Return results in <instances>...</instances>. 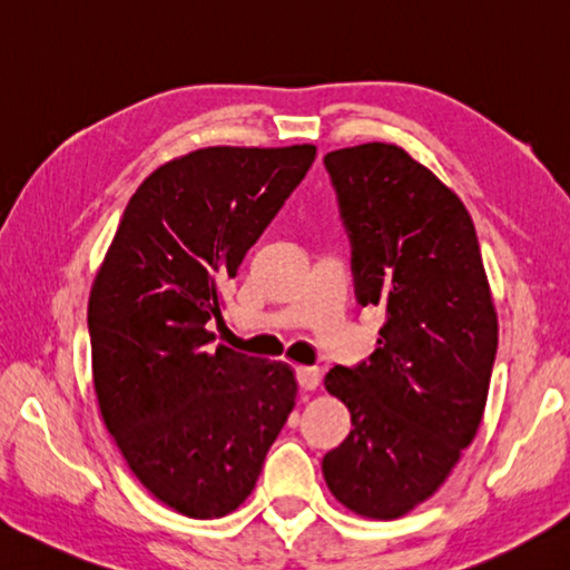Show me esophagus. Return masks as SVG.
Here are the masks:
<instances>
[{
  "instance_id": "34e87169",
  "label": "esophagus",
  "mask_w": 570,
  "mask_h": 570,
  "mask_svg": "<svg viewBox=\"0 0 570 570\" xmlns=\"http://www.w3.org/2000/svg\"><path fill=\"white\" fill-rule=\"evenodd\" d=\"M296 383L301 390H316L321 383V371H316V367H296Z\"/></svg>"
}]
</instances>
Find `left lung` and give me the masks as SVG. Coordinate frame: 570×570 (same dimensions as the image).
I'll use <instances>...</instances> for the list:
<instances>
[{
	"label": "left lung",
	"instance_id": "left-lung-1",
	"mask_svg": "<svg viewBox=\"0 0 570 570\" xmlns=\"http://www.w3.org/2000/svg\"><path fill=\"white\" fill-rule=\"evenodd\" d=\"M351 242L361 306H381L377 348L331 367L351 434L323 456L343 507L395 519L438 492L484 415L499 326L470 212L387 142L323 158Z\"/></svg>",
	"mask_w": 570,
	"mask_h": 570
}]
</instances>
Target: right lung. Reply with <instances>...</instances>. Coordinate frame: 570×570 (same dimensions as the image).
Segmentation results:
<instances>
[{"label": "right lung", "mask_w": 570, "mask_h": 570, "mask_svg": "<svg viewBox=\"0 0 570 570\" xmlns=\"http://www.w3.org/2000/svg\"><path fill=\"white\" fill-rule=\"evenodd\" d=\"M314 160V145L205 148L158 167L94 282L100 415L140 484L185 517L237 509L294 410L292 367L212 348L207 323Z\"/></svg>", "instance_id": "add662e5"}]
</instances>
